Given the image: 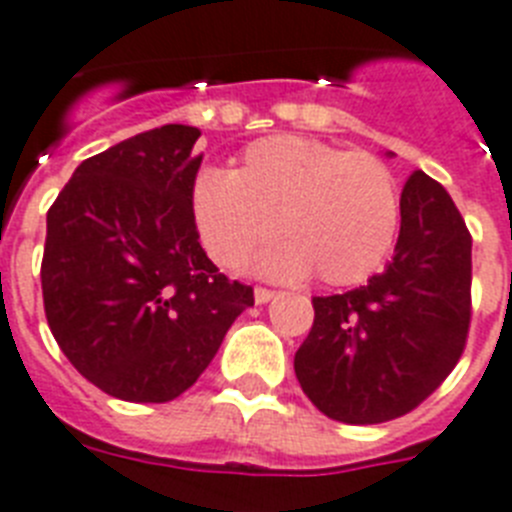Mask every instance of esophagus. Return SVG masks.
<instances>
[{
  "label": "esophagus",
  "mask_w": 512,
  "mask_h": 512,
  "mask_svg": "<svg viewBox=\"0 0 512 512\" xmlns=\"http://www.w3.org/2000/svg\"><path fill=\"white\" fill-rule=\"evenodd\" d=\"M273 296H276V291L263 289V286H257V289H255V302H257V304H265V302H270V299H273Z\"/></svg>",
  "instance_id": "esophagus-1"
}]
</instances>
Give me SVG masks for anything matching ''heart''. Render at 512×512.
<instances>
[{"label":"heart","mask_w":512,"mask_h":512,"mask_svg":"<svg viewBox=\"0 0 512 512\" xmlns=\"http://www.w3.org/2000/svg\"><path fill=\"white\" fill-rule=\"evenodd\" d=\"M192 213L221 268H242L281 229L289 244L260 263L268 276L315 270L317 281L349 286L372 276L390 252L401 190L372 153L273 135L247 145L231 174L197 176Z\"/></svg>","instance_id":"b5f03b06"}]
</instances>
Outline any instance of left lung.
<instances>
[{"label":"left lung","mask_w":512,"mask_h":512,"mask_svg":"<svg viewBox=\"0 0 512 512\" xmlns=\"http://www.w3.org/2000/svg\"><path fill=\"white\" fill-rule=\"evenodd\" d=\"M312 307L294 372L322 414L380 424L435 393L461 359L471 322V234L445 187L414 171L388 268L354 291L315 296Z\"/></svg>","instance_id":"8db88e82"}]
</instances>
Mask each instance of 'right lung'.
Returning a JSON list of instances; mask_svg holds the SVG:
<instances>
[{
    "instance_id": "right-lung-1",
    "label": "right lung",
    "mask_w": 512,
    "mask_h": 512,
    "mask_svg": "<svg viewBox=\"0 0 512 512\" xmlns=\"http://www.w3.org/2000/svg\"><path fill=\"white\" fill-rule=\"evenodd\" d=\"M200 130L163 124L85 158L46 213L41 289L72 367L103 393L166 403L192 388L252 286L200 247Z\"/></svg>"
}]
</instances>
